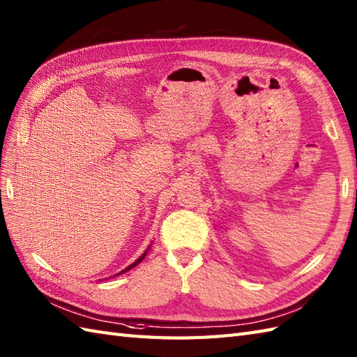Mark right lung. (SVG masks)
Listing matches in <instances>:
<instances>
[{
  "label": "right lung",
  "instance_id": "right-lung-1",
  "mask_svg": "<svg viewBox=\"0 0 357 357\" xmlns=\"http://www.w3.org/2000/svg\"><path fill=\"white\" fill-rule=\"evenodd\" d=\"M149 250H151V246H149V248H147V250H146V251H144V252H143V255H141V257H139V259H138V260H135V261H134V263H132V264H129V266H128V268H126V269H123V271H121V272H119V273H115V275H114V277H119V275H121V273H124V272H128V271H130V269H132V268H135V266H137V264H138V263H141V261H143V260H144V257H146V254H147V252H149Z\"/></svg>",
  "mask_w": 357,
  "mask_h": 357
}]
</instances>
